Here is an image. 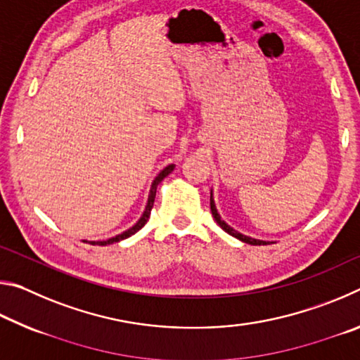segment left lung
Segmentation results:
<instances>
[{
	"instance_id": "8db88e82",
	"label": "left lung",
	"mask_w": 360,
	"mask_h": 360,
	"mask_svg": "<svg viewBox=\"0 0 360 360\" xmlns=\"http://www.w3.org/2000/svg\"><path fill=\"white\" fill-rule=\"evenodd\" d=\"M210 205H211V212H212V217H214V221L221 225V229L222 230H225L227 231L229 235H231V236H235V238H238V240H241L243 243H248V245H254V246H260V245H270V243L268 241H262V240H255V238H251V236H246V235H243V233H240V231H236L235 229H231L229 224H225L222 219H221V216H219V212H217V210H216V205H214V200H212V193H211V200H210Z\"/></svg>"
}]
</instances>
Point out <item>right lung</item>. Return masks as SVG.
Returning a JSON list of instances; mask_svg holds the SVG:
<instances>
[{
  "instance_id": "right-lung-1",
  "label": "right lung",
  "mask_w": 360,
  "mask_h": 360,
  "mask_svg": "<svg viewBox=\"0 0 360 360\" xmlns=\"http://www.w3.org/2000/svg\"><path fill=\"white\" fill-rule=\"evenodd\" d=\"M174 169V165H168L167 168H163L160 173H158V176L157 178L154 179V182H152V187H150V192H149V198H148V205H146V210H144V212H143V216H141V219H139V221L133 225L131 229H129V230H125L124 233H120V235H117V236H112V238H109V240H106V241H89L90 245H96V246H106V245H112V243H117V241H120V240H125V238H129V236H131V235H135L138 230H141L143 227H144V224L148 222V219H149V216H150V210H152V206H154V200H155V192H157V186L160 184V182L163 181V178H167V176L172 173ZM84 243H87V241H84Z\"/></svg>"
}]
</instances>
